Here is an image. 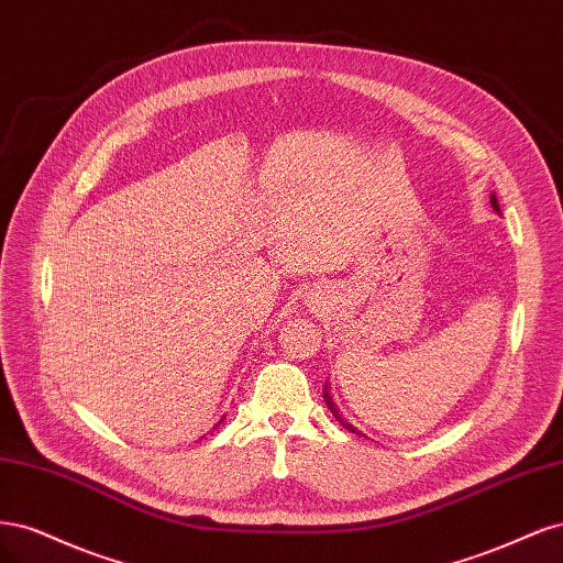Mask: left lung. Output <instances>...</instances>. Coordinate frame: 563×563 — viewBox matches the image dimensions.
I'll use <instances>...</instances> for the list:
<instances>
[{
    "mask_svg": "<svg viewBox=\"0 0 563 563\" xmlns=\"http://www.w3.org/2000/svg\"><path fill=\"white\" fill-rule=\"evenodd\" d=\"M492 203H494V210H498V201H496V196H492ZM322 400H324V405H328V409L332 411V416H334V419H336V421H339L343 428H346L349 432H355V434H360V438H362V432H357V430H355L351 423H346V421H343L341 416H339V409H336V407H334V402H332V397H330V393H328V386L322 388Z\"/></svg>",
    "mask_w": 563,
    "mask_h": 563,
    "instance_id": "left-lung-1",
    "label": "left lung"
}]
</instances>
